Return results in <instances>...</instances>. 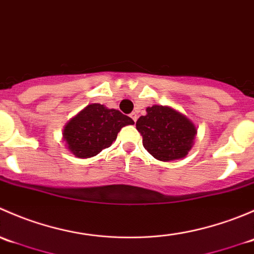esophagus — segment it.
Returning a JSON list of instances; mask_svg holds the SVG:
<instances>
[{
    "label": "esophagus",
    "mask_w": 254,
    "mask_h": 254,
    "mask_svg": "<svg viewBox=\"0 0 254 254\" xmlns=\"http://www.w3.org/2000/svg\"><path fill=\"white\" fill-rule=\"evenodd\" d=\"M130 117H131V119L134 120V122H136V120H137V114L135 112H132L131 114H130Z\"/></svg>",
    "instance_id": "1"
}]
</instances>
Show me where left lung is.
<instances>
[{"label":"left lung","mask_w":254,"mask_h":254,"mask_svg":"<svg viewBox=\"0 0 254 254\" xmlns=\"http://www.w3.org/2000/svg\"><path fill=\"white\" fill-rule=\"evenodd\" d=\"M136 129L147 152L163 162L186 157L198 132L195 124L183 113L157 104L146 108V115L137 119Z\"/></svg>","instance_id":"8db88e82"}]
</instances>
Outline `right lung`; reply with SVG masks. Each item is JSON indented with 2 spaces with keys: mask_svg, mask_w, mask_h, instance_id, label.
<instances>
[{
  "mask_svg": "<svg viewBox=\"0 0 254 254\" xmlns=\"http://www.w3.org/2000/svg\"><path fill=\"white\" fill-rule=\"evenodd\" d=\"M132 124L131 118L117 109L92 103L66 123L63 141L75 157L89 158L109 147L122 127Z\"/></svg>",
  "mask_w": 254,
  "mask_h": 254,
  "instance_id": "right-lung-1",
  "label": "right lung"
}]
</instances>
